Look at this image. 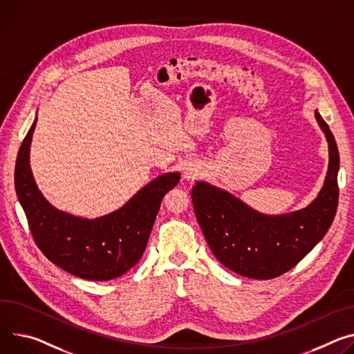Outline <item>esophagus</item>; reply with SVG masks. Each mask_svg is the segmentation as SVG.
Listing matches in <instances>:
<instances>
[{
  "instance_id": "esophagus-1",
  "label": "esophagus",
  "mask_w": 354,
  "mask_h": 354,
  "mask_svg": "<svg viewBox=\"0 0 354 354\" xmlns=\"http://www.w3.org/2000/svg\"><path fill=\"white\" fill-rule=\"evenodd\" d=\"M201 175V169L195 164H189L183 168V178L186 180H195Z\"/></svg>"
}]
</instances>
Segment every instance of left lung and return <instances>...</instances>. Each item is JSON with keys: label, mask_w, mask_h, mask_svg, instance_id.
<instances>
[{"label": "left lung", "mask_w": 354, "mask_h": 354, "mask_svg": "<svg viewBox=\"0 0 354 354\" xmlns=\"http://www.w3.org/2000/svg\"><path fill=\"white\" fill-rule=\"evenodd\" d=\"M329 148L322 189L304 209L266 214L230 192L205 180L192 189V202L205 239L224 267L254 279H271L294 268L324 239L339 199V151L329 125L315 110Z\"/></svg>", "instance_id": "1"}]
</instances>
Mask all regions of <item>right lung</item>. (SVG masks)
Returning <instances> with one entry per match:
<instances>
[{"label": "right lung", "mask_w": 354, "mask_h": 354, "mask_svg": "<svg viewBox=\"0 0 354 354\" xmlns=\"http://www.w3.org/2000/svg\"><path fill=\"white\" fill-rule=\"evenodd\" d=\"M38 117L19 148L17 198L37 245L53 264L83 279L109 281L133 268L142 257L160 202L180 172L156 176L120 209L94 218L56 209L39 190L30 169V142Z\"/></svg>", "instance_id": "right-lung-1"}]
</instances>
